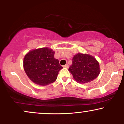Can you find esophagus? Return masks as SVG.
<instances>
[{
  "label": "esophagus",
  "mask_w": 124,
  "mask_h": 124,
  "mask_svg": "<svg viewBox=\"0 0 124 124\" xmlns=\"http://www.w3.org/2000/svg\"><path fill=\"white\" fill-rule=\"evenodd\" d=\"M63 68H69V66H68V64H66V65H63Z\"/></svg>",
  "instance_id": "34e87169"
}]
</instances>
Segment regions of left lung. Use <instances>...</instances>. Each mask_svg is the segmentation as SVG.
Listing matches in <instances>:
<instances>
[{
  "instance_id": "left-lung-1",
  "label": "left lung",
  "mask_w": 124,
  "mask_h": 124,
  "mask_svg": "<svg viewBox=\"0 0 124 124\" xmlns=\"http://www.w3.org/2000/svg\"><path fill=\"white\" fill-rule=\"evenodd\" d=\"M69 71L78 83H87L99 76V63L93 56L79 53L74 56Z\"/></svg>"
}]
</instances>
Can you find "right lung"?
Wrapping results in <instances>:
<instances>
[{"instance_id":"1","label":"right lung","mask_w":124,"mask_h":124,"mask_svg":"<svg viewBox=\"0 0 124 124\" xmlns=\"http://www.w3.org/2000/svg\"><path fill=\"white\" fill-rule=\"evenodd\" d=\"M55 52L48 48L30 51L24 58L25 73L35 84L46 86L56 80L59 70L63 68L54 58Z\"/></svg>"}]
</instances>
